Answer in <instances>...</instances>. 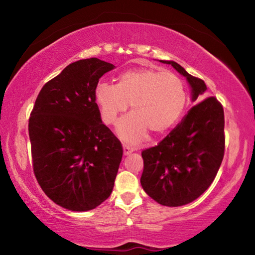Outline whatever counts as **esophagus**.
<instances>
[{"label":"esophagus","instance_id":"34e87169","mask_svg":"<svg viewBox=\"0 0 255 255\" xmlns=\"http://www.w3.org/2000/svg\"><path fill=\"white\" fill-rule=\"evenodd\" d=\"M132 152H133V148H131L130 146L124 145V155H125V156H127V155L131 154Z\"/></svg>","mask_w":255,"mask_h":255}]
</instances>
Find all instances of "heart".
I'll list each match as a JSON object with an SVG mask.
<instances>
[{
    "instance_id": "heart-1",
    "label": "heart",
    "mask_w": 255,
    "mask_h": 255,
    "mask_svg": "<svg viewBox=\"0 0 255 255\" xmlns=\"http://www.w3.org/2000/svg\"><path fill=\"white\" fill-rule=\"evenodd\" d=\"M94 101L102 122L114 125L130 105L131 115L122 119L117 135L128 144L140 143L153 133H163L179 122L187 105L183 82L172 73L153 68L124 72L116 85L100 82Z\"/></svg>"
}]
</instances>
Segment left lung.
<instances>
[{
    "label": "left lung",
    "instance_id": "8db88e82",
    "mask_svg": "<svg viewBox=\"0 0 255 255\" xmlns=\"http://www.w3.org/2000/svg\"><path fill=\"white\" fill-rule=\"evenodd\" d=\"M159 62L173 66L187 79L193 102L206 97L204 81L173 60ZM224 126V109L216 98H206L192 107L161 143L141 153L144 191L167 207L187 205L200 197L221 167L225 150Z\"/></svg>",
    "mask_w": 255,
    "mask_h": 255
}]
</instances>
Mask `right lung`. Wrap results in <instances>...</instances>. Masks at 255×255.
Here are the masks:
<instances>
[{"mask_svg":"<svg viewBox=\"0 0 255 255\" xmlns=\"http://www.w3.org/2000/svg\"><path fill=\"white\" fill-rule=\"evenodd\" d=\"M99 58L80 59L42 86L29 119L33 172L49 199L72 211L109 198L123 146L102 120L94 89L114 70Z\"/></svg>","mask_w":255,"mask_h":255,"instance_id":"right-lung-1","label":"right lung"}]
</instances>
